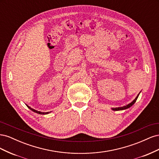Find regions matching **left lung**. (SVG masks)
<instances>
[{"label": "left lung", "instance_id": "left-lung-1", "mask_svg": "<svg viewBox=\"0 0 159 159\" xmlns=\"http://www.w3.org/2000/svg\"><path fill=\"white\" fill-rule=\"evenodd\" d=\"M141 93V92H140ZM140 93H139L138 95H137V96L136 97V98L134 99L133 102H131V103H130L129 104H128V105H127L126 106H123V107H115V108H112L111 109L112 110H113V111H120V110H124V109H128V108H129V107H131L132 105L136 102V101H137V98H138V97H139V94H140Z\"/></svg>", "mask_w": 159, "mask_h": 159}]
</instances>
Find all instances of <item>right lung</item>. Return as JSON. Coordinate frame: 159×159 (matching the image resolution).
I'll return each instance as SVG.
<instances>
[{
    "instance_id": "1",
    "label": "right lung",
    "mask_w": 159,
    "mask_h": 159,
    "mask_svg": "<svg viewBox=\"0 0 159 159\" xmlns=\"http://www.w3.org/2000/svg\"><path fill=\"white\" fill-rule=\"evenodd\" d=\"M26 106H27L28 108H29L30 110H32V111L35 112V113H38V114H40V115H46V114H48L49 113H50V112H41V111H36V110H35V109H34L31 108L30 107H29V106H28V105H26Z\"/></svg>"
}]
</instances>
